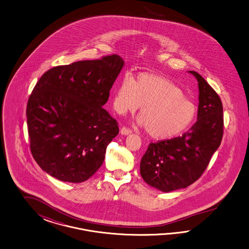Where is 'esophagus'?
Listing matches in <instances>:
<instances>
[{
	"instance_id": "1",
	"label": "esophagus",
	"mask_w": 249,
	"mask_h": 249,
	"mask_svg": "<svg viewBox=\"0 0 249 249\" xmlns=\"http://www.w3.org/2000/svg\"><path fill=\"white\" fill-rule=\"evenodd\" d=\"M121 132L122 135H128V134H130L132 132V130L130 128H127V127H122Z\"/></svg>"
}]
</instances>
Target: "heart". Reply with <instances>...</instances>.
<instances>
[{"label":"heart","instance_id":"obj_1","mask_svg":"<svg viewBox=\"0 0 249 249\" xmlns=\"http://www.w3.org/2000/svg\"><path fill=\"white\" fill-rule=\"evenodd\" d=\"M142 106L140 125L155 140L180 135L193 124L197 115L194 101L183 96L181 89L163 75L141 73L135 81L125 75L113 96L117 112H135Z\"/></svg>","mask_w":249,"mask_h":249}]
</instances>
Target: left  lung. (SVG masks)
Masks as SVG:
<instances>
[{
    "label": "left lung",
    "mask_w": 249,
    "mask_h": 249,
    "mask_svg": "<svg viewBox=\"0 0 249 249\" xmlns=\"http://www.w3.org/2000/svg\"><path fill=\"white\" fill-rule=\"evenodd\" d=\"M189 72L196 76L199 87L197 121L181 136L149 144L141 160L144 181L166 193L186 188L202 176L224 133L218 94L200 74Z\"/></svg>",
    "instance_id": "1"
}]
</instances>
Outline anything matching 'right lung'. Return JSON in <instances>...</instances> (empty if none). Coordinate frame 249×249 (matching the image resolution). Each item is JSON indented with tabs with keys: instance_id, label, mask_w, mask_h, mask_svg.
<instances>
[{
	"instance_id": "right-lung-1",
	"label": "right lung",
	"mask_w": 249,
	"mask_h": 249,
	"mask_svg": "<svg viewBox=\"0 0 249 249\" xmlns=\"http://www.w3.org/2000/svg\"><path fill=\"white\" fill-rule=\"evenodd\" d=\"M124 61L118 54L49 69L40 77L26 107L32 155L45 173L63 181L90 178L119 134L103 108Z\"/></svg>"
}]
</instances>
